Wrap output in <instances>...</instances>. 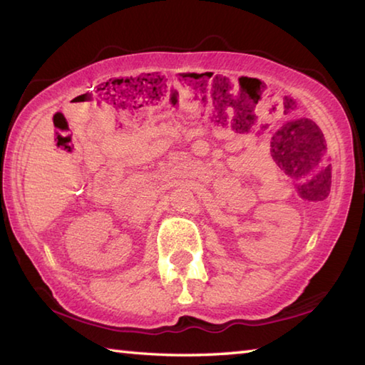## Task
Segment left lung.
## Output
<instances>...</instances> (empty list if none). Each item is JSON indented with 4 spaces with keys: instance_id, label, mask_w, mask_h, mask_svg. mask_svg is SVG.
I'll return each instance as SVG.
<instances>
[{
    "instance_id": "8db88e82",
    "label": "left lung",
    "mask_w": 365,
    "mask_h": 365,
    "mask_svg": "<svg viewBox=\"0 0 365 365\" xmlns=\"http://www.w3.org/2000/svg\"><path fill=\"white\" fill-rule=\"evenodd\" d=\"M298 119H308V121H311L313 123L317 129H319V134H321V140H319V143H317V148H321V151H324L326 150L327 147H326V138H324V134H322V130H321V128L319 125H317L313 119H309V118H298ZM326 173L327 175L324 176L323 174ZM321 177V175H319ZM329 178H330V168H326V170L322 172V180H321V183H316V185H319V187H326L324 190H321V196L319 197H316V200H324V197H326L327 195H329V191H330V182H329ZM319 191V190H317Z\"/></svg>"
}]
</instances>
